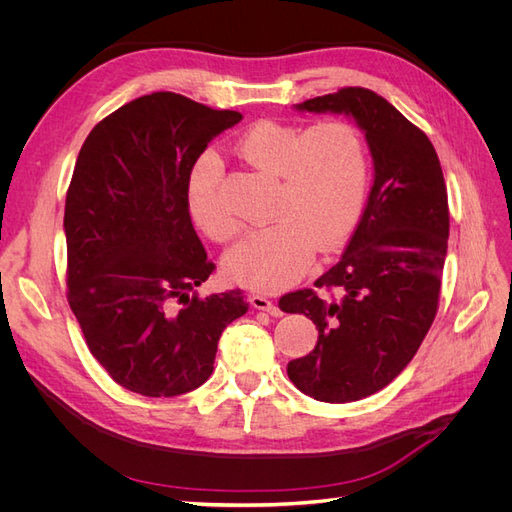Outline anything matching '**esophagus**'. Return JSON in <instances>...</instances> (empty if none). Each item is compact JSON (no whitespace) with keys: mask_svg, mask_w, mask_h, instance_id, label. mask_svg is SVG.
<instances>
[{"mask_svg":"<svg viewBox=\"0 0 512 512\" xmlns=\"http://www.w3.org/2000/svg\"><path fill=\"white\" fill-rule=\"evenodd\" d=\"M250 303L254 309H260V312H267L271 316H282V309L277 307L269 297H265V294H252Z\"/></svg>","mask_w":512,"mask_h":512,"instance_id":"obj_1","label":"esophagus"}]
</instances>
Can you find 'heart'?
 <instances>
[{
  "label": "heart",
  "instance_id": "1",
  "mask_svg": "<svg viewBox=\"0 0 512 512\" xmlns=\"http://www.w3.org/2000/svg\"><path fill=\"white\" fill-rule=\"evenodd\" d=\"M237 153L260 173L277 177L275 222L226 256V275L260 290L288 286L312 265L316 247L337 250L359 222L369 183L367 145L359 130L339 119L309 128L265 119L245 130ZM222 173L220 158L203 153L185 183L190 218L220 243L235 239L241 228L222 198Z\"/></svg>",
  "mask_w": 512,
  "mask_h": 512
}]
</instances>
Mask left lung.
I'll return each mask as SVG.
<instances>
[{
	"instance_id": "8db88e82",
	"label": "left lung",
	"mask_w": 512,
	"mask_h": 512,
	"mask_svg": "<svg viewBox=\"0 0 512 512\" xmlns=\"http://www.w3.org/2000/svg\"><path fill=\"white\" fill-rule=\"evenodd\" d=\"M297 108L352 115L374 158V185L342 260L318 277V290L280 299L282 312L305 314L318 329L316 348L288 363V378L309 397L346 404L393 382L436 318L446 183L427 134L376 91L344 87Z\"/></svg>"
}]
</instances>
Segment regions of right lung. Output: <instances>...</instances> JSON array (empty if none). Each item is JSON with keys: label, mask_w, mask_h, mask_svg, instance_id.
<instances>
[{"label": "right lung", "mask_w": 512, "mask_h": 512, "mask_svg": "<svg viewBox=\"0 0 512 512\" xmlns=\"http://www.w3.org/2000/svg\"><path fill=\"white\" fill-rule=\"evenodd\" d=\"M239 121L156 91L104 117L76 158L64 213L68 303L89 352L132 393L198 389L222 331L247 312L243 290L194 294L215 265L185 205L190 168Z\"/></svg>", "instance_id": "add662e5"}]
</instances>
